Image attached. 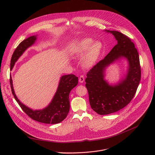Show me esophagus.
<instances>
[{"instance_id": "34e87169", "label": "esophagus", "mask_w": 155, "mask_h": 155, "mask_svg": "<svg viewBox=\"0 0 155 155\" xmlns=\"http://www.w3.org/2000/svg\"><path fill=\"white\" fill-rule=\"evenodd\" d=\"M84 77H83V75H81V76L80 77V78H79V81L82 83L84 82Z\"/></svg>"}]
</instances>
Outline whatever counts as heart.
Masks as SVG:
<instances>
[{"mask_svg": "<svg viewBox=\"0 0 155 155\" xmlns=\"http://www.w3.org/2000/svg\"><path fill=\"white\" fill-rule=\"evenodd\" d=\"M103 43L99 40L94 41L90 38L80 40L74 47L72 53L75 58H82V65L86 69H90L96 64L103 50Z\"/></svg>", "mask_w": 155, "mask_h": 155, "instance_id": "1", "label": "heart"}]
</instances>
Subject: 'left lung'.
I'll list each match as a JSON object with an SVG mask.
<instances>
[{
  "label": "left lung",
  "mask_w": 155,
  "mask_h": 155,
  "mask_svg": "<svg viewBox=\"0 0 155 155\" xmlns=\"http://www.w3.org/2000/svg\"><path fill=\"white\" fill-rule=\"evenodd\" d=\"M105 32L115 37L117 45L87 72L85 79L91 107L101 115L115 113L126 106L134 96L141 77L139 53L134 43L120 32ZM122 59L128 63L126 74L116 84H110L105 79L106 69Z\"/></svg>",
  "instance_id": "obj_1"
}]
</instances>
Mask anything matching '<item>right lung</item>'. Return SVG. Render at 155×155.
I'll return each instance as SVG.
<instances>
[{
	"mask_svg": "<svg viewBox=\"0 0 155 155\" xmlns=\"http://www.w3.org/2000/svg\"><path fill=\"white\" fill-rule=\"evenodd\" d=\"M37 39V35H32L19 43L12 57L11 71L18 59L28 48L34 45ZM78 80V77L72 74L62 75L60 78L57 90L50 103L46 107L39 110H33L21 102L15 93L12 76H10V83L12 94L15 100L30 118L43 123L57 124L62 121L69 112V94L73 88L77 85Z\"/></svg>",
	"mask_w": 155,
	"mask_h": 155,
	"instance_id": "add662e5",
	"label": "right lung"
}]
</instances>
